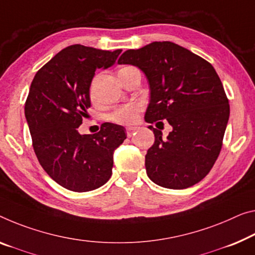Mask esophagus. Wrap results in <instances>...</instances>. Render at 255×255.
I'll list each match as a JSON object with an SVG mask.
<instances>
[{"mask_svg":"<svg viewBox=\"0 0 255 255\" xmlns=\"http://www.w3.org/2000/svg\"><path fill=\"white\" fill-rule=\"evenodd\" d=\"M136 131V128H127V134L128 138H131V136L134 134Z\"/></svg>","mask_w":255,"mask_h":255,"instance_id":"obj_1","label":"esophagus"}]
</instances>
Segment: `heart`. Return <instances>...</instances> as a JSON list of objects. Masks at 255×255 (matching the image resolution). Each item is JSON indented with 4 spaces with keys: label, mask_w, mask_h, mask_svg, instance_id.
Returning <instances> with one entry per match:
<instances>
[{
    "label": "heart",
    "mask_w": 255,
    "mask_h": 255,
    "mask_svg": "<svg viewBox=\"0 0 255 255\" xmlns=\"http://www.w3.org/2000/svg\"><path fill=\"white\" fill-rule=\"evenodd\" d=\"M135 68L132 67V66H124V67H122L119 70V76L125 75V74L130 73ZM141 112H142V108H141L140 105H127L119 109H116L109 119L117 124L130 125V124L135 123L136 121H138Z\"/></svg>",
    "instance_id": "heart-1"
}]
</instances>
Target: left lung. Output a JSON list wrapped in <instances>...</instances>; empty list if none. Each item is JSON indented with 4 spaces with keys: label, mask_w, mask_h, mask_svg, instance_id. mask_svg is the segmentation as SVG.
<instances>
[{
    "label": "left lung",
    "mask_w": 255,
    "mask_h": 255,
    "mask_svg": "<svg viewBox=\"0 0 255 255\" xmlns=\"http://www.w3.org/2000/svg\"><path fill=\"white\" fill-rule=\"evenodd\" d=\"M119 64L146 74L150 87L146 122L164 127V120L173 128L163 139L162 132L149 127L155 143L146 155L148 177L170 189H185L204 179L221 151L230 113L213 66L168 41L125 51Z\"/></svg>",
    "instance_id": "left-lung-1"
}]
</instances>
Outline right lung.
Wrapping results in <instances>:
<instances>
[{"label": "right lung", "mask_w": 255, "mask_h": 255, "mask_svg": "<svg viewBox=\"0 0 255 255\" xmlns=\"http://www.w3.org/2000/svg\"><path fill=\"white\" fill-rule=\"evenodd\" d=\"M122 50L67 46L43 66L30 84L25 116L41 166L58 185L84 193L108 181L113 152L127 139L125 128L101 124L95 134L78 127L91 106L90 85L97 68L115 64Z\"/></svg>", "instance_id": "right-lung-1"}]
</instances>
